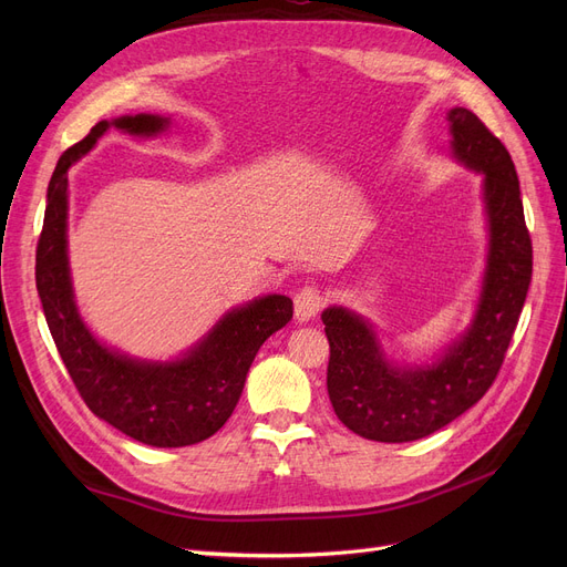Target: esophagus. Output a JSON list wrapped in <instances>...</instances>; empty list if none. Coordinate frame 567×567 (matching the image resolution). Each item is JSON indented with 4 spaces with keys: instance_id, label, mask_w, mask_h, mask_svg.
<instances>
[{
    "instance_id": "esophagus-1",
    "label": "esophagus",
    "mask_w": 567,
    "mask_h": 567,
    "mask_svg": "<svg viewBox=\"0 0 567 567\" xmlns=\"http://www.w3.org/2000/svg\"><path fill=\"white\" fill-rule=\"evenodd\" d=\"M321 308H323V293L315 285L303 287L293 296V315L299 321H310Z\"/></svg>"
}]
</instances>
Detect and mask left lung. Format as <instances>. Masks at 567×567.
Segmentation results:
<instances>
[{"mask_svg": "<svg viewBox=\"0 0 567 567\" xmlns=\"http://www.w3.org/2000/svg\"><path fill=\"white\" fill-rule=\"evenodd\" d=\"M445 118L453 161L483 176L487 259L471 323L434 361L402 365L389 359L363 315L342 306L321 312L331 344V404L351 432L370 441L430 436L478 402L501 370L530 285L533 248L508 148L466 107Z\"/></svg>", "mask_w": 567, "mask_h": 567, "instance_id": "8db88e82", "label": "left lung"}]
</instances>
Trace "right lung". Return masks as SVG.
<instances>
[{"mask_svg": "<svg viewBox=\"0 0 567 567\" xmlns=\"http://www.w3.org/2000/svg\"><path fill=\"white\" fill-rule=\"evenodd\" d=\"M116 128L161 135L169 118L126 114L99 122L59 158L37 248V289L59 355L86 406L101 421L154 449H182L214 436L244 393L259 347L291 319L289 296L268 293L227 310L214 329L172 361L135 359L103 344L84 323L69 266V169Z\"/></svg>", "mask_w": 567, "mask_h": 567, "instance_id": "add662e5", "label": "right lung"}]
</instances>
